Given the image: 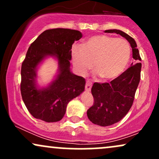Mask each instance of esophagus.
Segmentation results:
<instances>
[{"label":"esophagus","mask_w":159,"mask_h":159,"mask_svg":"<svg viewBox=\"0 0 159 159\" xmlns=\"http://www.w3.org/2000/svg\"><path fill=\"white\" fill-rule=\"evenodd\" d=\"M91 87H92V83H91V81H90V80H87V83H86V85H85L86 91H87V92L90 91Z\"/></svg>","instance_id":"obj_1"}]
</instances>
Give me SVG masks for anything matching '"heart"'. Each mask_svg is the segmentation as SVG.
Segmentation results:
<instances>
[{
  "mask_svg": "<svg viewBox=\"0 0 159 159\" xmlns=\"http://www.w3.org/2000/svg\"><path fill=\"white\" fill-rule=\"evenodd\" d=\"M131 49L123 39L106 35L89 38L82 48L74 47L71 56L76 71L85 75L93 68L103 80H112L123 72L129 63Z\"/></svg>",
  "mask_w": 159,
  "mask_h": 159,
  "instance_id": "b5f03b06",
  "label": "heart"
}]
</instances>
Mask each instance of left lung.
Here are the masks:
<instances>
[{"label":"left lung","mask_w":159,"mask_h":159,"mask_svg":"<svg viewBox=\"0 0 159 159\" xmlns=\"http://www.w3.org/2000/svg\"><path fill=\"white\" fill-rule=\"evenodd\" d=\"M105 33L120 34L130 43L132 57L137 63L110 83H94L91 89L93 105L87 111V117L93 123L108 126L121 120L132 107L139 84L141 58L135 40L120 30H107Z\"/></svg>","instance_id":"obj_1"}]
</instances>
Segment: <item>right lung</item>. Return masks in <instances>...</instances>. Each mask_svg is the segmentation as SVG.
<instances>
[{"label": "right lung", "instance_id": "obj_1", "mask_svg": "<svg viewBox=\"0 0 159 159\" xmlns=\"http://www.w3.org/2000/svg\"><path fill=\"white\" fill-rule=\"evenodd\" d=\"M81 37L78 30L51 29L42 33L29 47L21 65V93L34 117L47 123L60 121L69 102L84 90V78L73 74L70 69L72 44ZM48 57L57 60L58 72L48 85L40 87L37 83V71Z\"/></svg>", "mask_w": 159, "mask_h": 159}]
</instances>
